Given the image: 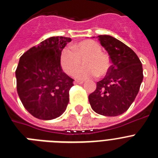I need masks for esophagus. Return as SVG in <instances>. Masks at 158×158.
Instances as JSON below:
<instances>
[{"label": "esophagus", "mask_w": 158, "mask_h": 158, "mask_svg": "<svg viewBox=\"0 0 158 158\" xmlns=\"http://www.w3.org/2000/svg\"><path fill=\"white\" fill-rule=\"evenodd\" d=\"M84 83V81H78V80H75L74 81V84H78V85H81Z\"/></svg>", "instance_id": "obj_1"}]
</instances>
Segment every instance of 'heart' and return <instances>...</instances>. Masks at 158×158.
I'll use <instances>...</instances> for the list:
<instances>
[{
  "instance_id": "b5f03b06",
  "label": "heart",
  "mask_w": 158,
  "mask_h": 158,
  "mask_svg": "<svg viewBox=\"0 0 158 158\" xmlns=\"http://www.w3.org/2000/svg\"><path fill=\"white\" fill-rule=\"evenodd\" d=\"M102 46L93 40H86L73 45V49L64 48L60 55V64L67 74L73 73L84 59L85 66L77 69L74 77L80 80L89 79L98 74L103 76L109 71L110 60L102 53Z\"/></svg>"
}]
</instances>
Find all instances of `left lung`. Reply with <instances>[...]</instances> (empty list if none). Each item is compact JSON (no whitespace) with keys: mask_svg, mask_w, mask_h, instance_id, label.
Segmentation results:
<instances>
[{"mask_svg":"<svg viewBox=\"0 0 158 158\" xmlns=\"http://www.w3.org/2000/svg\"><path fill=\"white\" fill-rule=\"evenodd\" d=\"M98 38L110 55L112 65L104 79L97 82L89 101L97 114L115 117L125 113L135 100L143 80V69L137 54L123 42L109 35Z\"/></svg>","mask_w":158,"mask_h":158,"instance_id":"left-lung-1","label":"left lung"}]
</instances>
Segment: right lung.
<instances>
[{
  "label": "right lung",
  "mask_w": 158,
  "mask_h": 158,
  "mask_svg": "<svg viewBox=\"0 0 158 158\" xmlns=\"http://www.w3.org/2000/svg\"><path fill=\"white\" fill-rule=\"evenodd\" d=\"M71 38L52 37L21 56L16 70L17 90L24 107L41 120L58 118L68 106L73 80L63 72L60 55Z\"/></svg>",
  "instance_id": "right-lung-1"
}]
</instances>
